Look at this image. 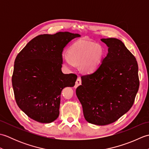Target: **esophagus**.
<instances>
[{
	"label": "esophagus",
	"mask_w": 149,
	"mask_h": 149,
	"mask_svg": "<svg viewBox=\"0 0 149 149\" xmlns=\"http://www.w3.org/2000/svg\"><path fill=\"white\" fill-rule=\"evenodd\" d=\"M81 84V79L79 78L78 77L77 79L76 80V82H75V88H77V86H79V85Z\"/></svg>",
	"instance_id": "1"
}]
</instances>
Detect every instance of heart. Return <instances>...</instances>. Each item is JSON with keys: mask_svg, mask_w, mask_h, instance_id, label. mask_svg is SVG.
<instances>
[{"mask_svg": "<svg viewBox=\"0 0 149 149\" xmlns=\"http://www.w3.org/2000/svg\"><path fill=\"white\" fill-rule=\"evenodd\" d=\"M103 55L104 50L100 45L80 40L73 44L68 54H63L62 61L67 68L72 69L76 65L81 72L90 73L99 66Z\"/></svg>", "mask_w": 149, "mask_h": 149, "instance_id": "heart-1", "label": "heart"}]
</instances>
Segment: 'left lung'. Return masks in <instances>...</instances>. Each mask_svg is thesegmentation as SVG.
I'll use <instances>...</instances> for the list:
<instances>
[{
	"label": "left lung",
	"mask_w": 149,
	"mask_h": 149,
	"mask_svg": "<svg viewBox=\"0 0 149 149\" xmlns=\"http://www.w3.org/2000/svg\"><path fill=\"white\" fill-rule=\"evenodd\" d=\"M100 40L108 47V53L92 73L81 77L76 95L86 121L106 125L131 108L140 81L136 59L122 41L114 38Z\"/></svg>",
	"instance_id": "1"
}]
</instances>
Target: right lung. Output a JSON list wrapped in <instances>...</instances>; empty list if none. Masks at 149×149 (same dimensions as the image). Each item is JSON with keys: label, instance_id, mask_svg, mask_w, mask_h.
Returning a JSON list of instances; mask_svg holds the SVG:
<instances>
[{"label": "right lung", "instance_id": "1", "mask_svg": "<svg viewBox=\"0 0 149 149\" xmlns=\"http://www.w3.org/2000/svg\"><path fill=\"white\" fill-rule=\"evenodd\" d=\"M80 36L69 32L41 34L17 55L13 88L18 106L29 118L45 123L58 118L61 91L74 86L77 77L62 72V52L71 40Z\"/></svg>", "mask_w": 149, "mask_h": 149}]
</instances>
